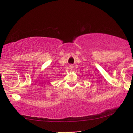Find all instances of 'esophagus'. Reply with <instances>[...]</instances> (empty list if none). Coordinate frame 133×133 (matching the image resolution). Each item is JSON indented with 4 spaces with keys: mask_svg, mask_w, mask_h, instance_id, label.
I'll return each instance as SVG.
<instances>
[{
    "mask_svg": "<svg viewBox=\"0 0 133 133\" xmlns=\"http://www.w3.org/2000/svg\"><path fill=\"white\" fill-rule=\"evenodd\" d=\"M70 69H73V66H70Z\"/></svg>",
    "mask_w": 133,
    "mask_h": 133,
    "instance_id": "1",
    "label": "esophagus"
}]
</instances>
